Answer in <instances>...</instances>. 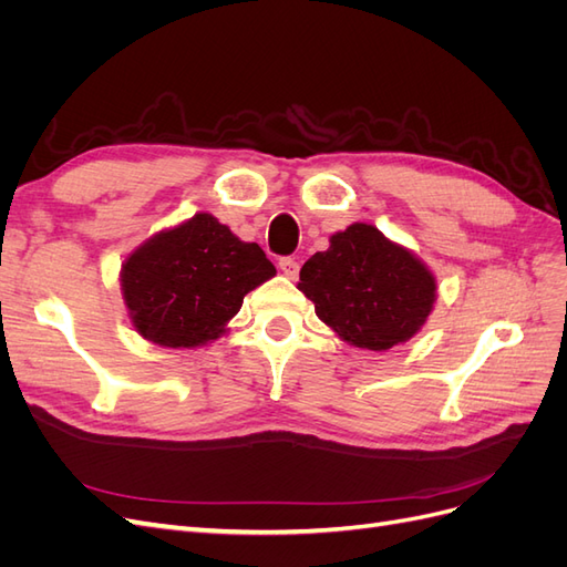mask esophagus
<instances>
[{
  "label": "esophagus",
  "instance_id": "1",
  "mask_svg": "<svg viewBox=\"0 0 567 567\" xmlns=\"http://www.w3.org/2000/svg\"><path fill=\"white\" fill-rule=\"evenodd\" d=\"M279 269L286 274L288 279H296L298 271H300V265L296 262V257H281V260H279Z\"/></svg>",
  "mask_w": 567,
  "mask_h": 567
}]
</instances>
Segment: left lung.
I'll return each instance as SVG.
<instances>
[{
  "instance_id": "1",
  "label": "left lung",
  "mask_w": 567,
  "mask_h": 567,
  "mask_svg": "<svg viewBox=\"0 0 567 567\" xmlns=\"http://www.w3.org/2000/svg\"><path fill=\"white\" fill-rule=\"evenodd\" d=\"M298 288L338 338L373 352L416 336L437 298L433 271L364 221L333 234L302 265Z\"/></svg>"
}]
</instances>
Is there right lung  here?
I'll return each instance as SVG.
<instances>
[{"instance_id":"add662e5","label":"right lung","mask_w":567,"mask_h":567,"mask_svg":"<svg viewBox=\"0 0 567 567\" xmlns=\"http://www.w3.org/2000/svg\"><path fill=\"white\" fill-rule=\"evenodd\" d=\"M274 274L260 246L198 213L136 248L120 269V286L134 331L179 350L225 333L246 293Z\"/></svg>"}]
</instances>
